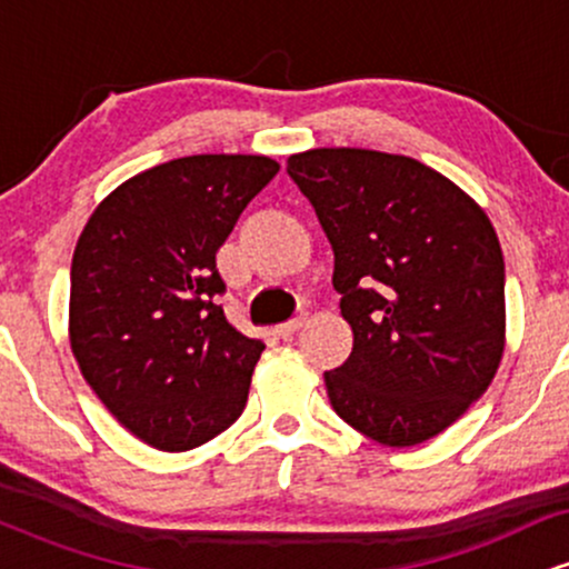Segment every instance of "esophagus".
Masks as SVG:
<instances>
[{"instance_id":"1","label":"esophagus","mask_w":569,"mask_h":569,"mask_svg":"<svg viewBox=\"0 0 569 569\" xmlns=\"http://www.w3.org/2000/svg\"><path fill=\"white\" fill-rule=\"evenodd\" d=\"M302 326H305V316H302V318H293V321L280 323L278 329H276V335H278V337H283V339H291L293 335H297L299 329H302Z\"/></svg>"}]
</instances>
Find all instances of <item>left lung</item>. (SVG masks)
Masks as SVG:
<instances>
[{
	"label": "left lung",
	"instance_id": "left-lung-1",
	"mask_svg": "<svg viewBox=\"0 0 569 569\" xmlns=\"http://www.w3.org/2000/svg\"><path fill=\"white\" fill-rule=\"evenodd\" d=\"M286 171L316 208L352 352L323 371L358 433L415 447L492 382L506 337V264L487 213L433 168L371 149H310Z\"/></svg>",
	"mask_w": 569,
	"mask_h": 569
}]
</instances>
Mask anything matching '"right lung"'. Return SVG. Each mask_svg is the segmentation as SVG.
<instances>
[{
    "mask_svg": "<svg viewBox=\"0 0 569 569\" xmlns=\"http://www.w3.org/2000/svg\"><path fill=\"white\" fill-rule=\"evenodd\" d=\"M280 171L262 154H192L117 187L71 259V350L103 407L162 452L211 441L243 411L262 339L217 297V251Z\"/></svg>",
    "mask_w": 569,
    "mask_h": 569,
    "instance_id": "add662e5",
    "label": "right lung"
}]
</instances>
